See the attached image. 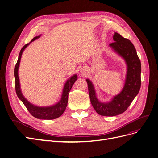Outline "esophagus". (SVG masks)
I'll use <instances>...</instances> for the list:
<instances>
[{"label": "esophagus", "instance_id": "esophagus-1", "mask_svg": "<svg viewBox=\"0 0 158 158\" xmlns=\"http://www.w3.org/2000/svg\"><path fill=\"white\" fill-rule=\"evenodd\" d=\"M81 73H82V74H86L87 70H85V69H82V70H81Z\"/></svg>", "mask_w": 158, "mask_h": 158}]
</instances>
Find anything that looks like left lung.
<instances>
[{"label":"left lung","mask_w":158,"mask_h":158,"mask_svg":"<svg viewBox=\"0 0 158 158\" xmlns=\"http://www.w3.org/2000/svg\"><path fill=\"white\" fill-rule=\"evenodd\" d=\"M114 42L109 47L125 60L127 74L125 85L121 92L114 96L110 102H101L97 98L94 84L86 79L91 103L94 109L102 116L113 117L125 112L138 94L141 85V63L134 45L126 38L115 32Z\"/></svg>","instance_id":"obj_1"}]
</instances>
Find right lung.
Returning a JSON list of instances; mask_svg holds the SVG:
<instances>
[{"label": "right lung", "mask_w": 158, "mask_h": 158, "mask_svg": "<svg viewBox=\"0 0 158 158\" xmlns=\"http://www.w3.org/2000/svg\"><path fill=\"white\" fill-rule=\"evenodd\" d=\"M40 36L41 35L39 36L35 37L29 43V44H27L23 46L20 52L17 63L15 66V67H14V78H15V82H16L15 88H16V92L18 98L22 102L23 105L26 106V107L28 110V111L31 113L32 116L39 119L52 120V119H55L60 117L62 114H63V113L64 112L68 103L69 94L72 88V86H73V85L74 84L76 80L78 79V76L76 74H74L73 76H72L69 79L67 80V81H66L64 84L63 94H62L60 99L59 100V102L58 103H56V104L53 105V106H48V107H40V106H35V105H33L30 102L27 101L22 93L21 88H20V80H19V76H18V69H19V66H20V60H21V57H22L23 51H24V49L26 48V47L30 45V43L38 39V38L40 37Z\"/></svg>", "instance_id": "1"}]
</instances>
